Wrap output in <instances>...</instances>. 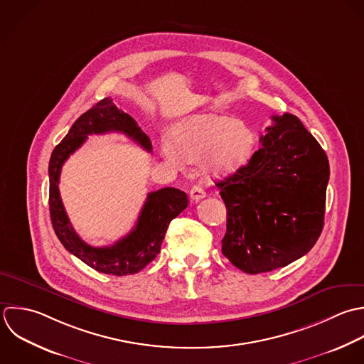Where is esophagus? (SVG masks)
<instances>
[{
    "mask_svg": "<svg viewBox=\"0 0 364 364\" xmlns=\"http://www.w3.org/2000/svg\"><path fill=\"white\" fill-rule=\"evenodd\" d=\"M205 197V191L200 187V186H194L191 190H190V198L193 201H200Z\"/></svg>",
    "mask_w": 364,
    "mask_h": 364,
    "instance_id": "obj_1",
    "label": "esophagus"
}]
</instances>
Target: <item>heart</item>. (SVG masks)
<instances>
[{"mask_svg":"<svg viewBox=\"0 0 364 364\" xmlns=\"http://www.w3.org/2000/svg\"><path fill=\"white\" fill-rule=\"evenodd\" d=\"M254 132L240 120L214 113H197L178 120L161 151L174 163L201 161L213 177L231 176L244 168L255 151Z\"/></svg>","mask_w":364,"mask_h":364,"instance_id":"b5f03b06","label":"heart"}]
</instances>
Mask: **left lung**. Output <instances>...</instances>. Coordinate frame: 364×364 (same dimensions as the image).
Here are the masks:
<instances>
[{
    "instance_id": "obj_1",
    "label": "left lung",
    "mask_w": 364,
    "mask_h": 364,
    "mask_svg": "<svg viewBox=\"0 0 364 364\" xmlns=\"http://www.w3.org/2000/svg\"><path fill=\"white\" fill-rule=\"evenodd\" d=\"M272 120L250 163L217 183L227 207L223 254L252 275L299 259L323 230L328 156L296 116Z\"/></svg>"
}]
</instances>
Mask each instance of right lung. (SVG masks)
Masks as SVG:
<instances>
[{"label":"right lung","instance_id":"add662e5","mask_svg":"<svg viewBox=\"0 0 364 364\" xmlns=\"http://www.w3.org/2000/svg\"><path fill=\"white\" fill-rule=\"evenodd\" d=\"M119 132L147 151H151L149 136L136 120L106 97L85 112L53 149L49 160V213L53 231L62 245L87 267L97 272L123 277L141 271L160 252L168 224L188 205L187 194L166 187L149 193L134 228L110 247H92L80 240L63 208L59 194V177L63 163L87 139L89 134Z\"/></svg>","mask_w":364,"mask_h":364}]
</instances>
